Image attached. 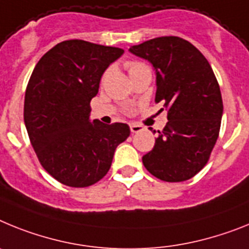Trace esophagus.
<instances>
[{
  "label": "esophagus",
  "mask_w": 249,
  "mask_h": 249,
  "mask_svg": "<svg viewBox=\"0 0 249 249\" xmlns=\"http://www.w3.org/2000/svg\"><path fill=\"white\" fill-rule=\"evenodd\" d=\"M130 130L131 133H139L140 130H142V126L140 124H137V123H131Z\"/></svg>",
  "instance_id": "obj_1"
}]
</instances>
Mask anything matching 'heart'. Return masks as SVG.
I'll list each match as a JSON object with an SVG mask.
<instances>
[{"label":"heart","instance_id":"b5f03b06","mask_svg":"<svg viewBox=\"0 0 249 249\" xmlns=\"http://www.w3.org/2000/svg\"><path fill=\"white\" fill-rule=\"evenodd\" d=\"M142 68H146V66L142 64V62H139V61H129L126 64V69H127V71H129V75L133 72H135V71L139 70V69H142Z\"/></svg>","mask_w":249,"mask_h":249}]
</instances>
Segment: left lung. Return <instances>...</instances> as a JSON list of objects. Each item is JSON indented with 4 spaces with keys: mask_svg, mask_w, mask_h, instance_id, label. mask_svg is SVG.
<instances>
[{
    "mask_svg": "<svg viewBox=\"0 0 249 249\" xmlns=\"http://www.w3.org/2000/svg\"><path fill=\"white\" fill-rule=\"evenodd\" d=\"M129 51L153 65L155 101L168 109V123L158 131L154 148L142 157V164L164 181L193 178L211 157L223 115L220 89L208 60L177 36L153 38Z\"/></svg>",
    "mask_w": 249,
    "mask_h": 249,
    "instance_id": "1",
    "label": "left lung"
}]
</instances>
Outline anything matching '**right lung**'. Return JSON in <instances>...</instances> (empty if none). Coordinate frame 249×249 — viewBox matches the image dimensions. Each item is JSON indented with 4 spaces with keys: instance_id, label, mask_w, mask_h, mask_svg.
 I'll list each match as a JSON object with an SVG mask.
<instances>
[{
    "instance_id": "right-lung-1",
    "label": "right lung",
    "mask_w": 249,
    "mask_h": 249,
    "mask_svg": "<svg viewBox=\"0 0 249 249\" xmlns=\"http://www.w3.org/2000/svg\"><path fill=\"white\" fill-rule=\"evenodd\" d=\"M124 53L119 47L62 41L35 66L23 119L41 165L56 180L84 188L107 176L116 146L130 135L123 123L90 122V101L104 71Z\"/></svg>"
}]
</instances>
